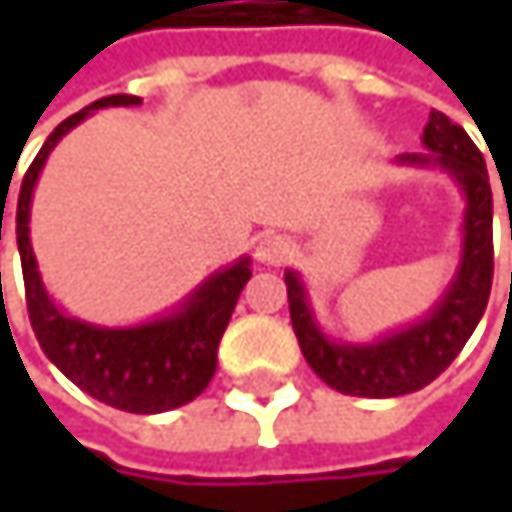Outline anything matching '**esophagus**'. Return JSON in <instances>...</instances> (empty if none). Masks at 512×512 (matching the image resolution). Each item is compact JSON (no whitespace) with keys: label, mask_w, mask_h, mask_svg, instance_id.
<instances>
[{"label":"esophagus","mask_w":512,"mask_h":512,"mask_svg":"<svg viewBox=\"0 0 512 512\" xmlns=\"http://www.w3.org/2000/svg\"><path fill=\"white\" fill-rule=\"evenodd\" d=\"M255 255L260 263L278 266V263H284L287 257L293 255V243H290V237H284V234H266V237H260Z\"/></svg>","instance_id":"34e87169"}]
</instances>
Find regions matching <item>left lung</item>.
Segmentation results:
<instances>
[{"label": "left lung", "mask_w": 512, "mask_h": 512, "mask_svg": "<svg viewBox=\"0 0 512 512\" xmlns=\"http://www.w3.org/2000/svg\"><path fill=\"white\" fill-rule=\"evenodd\" d=\"M424 154L397 156L400 165L442 168L465 198L462 249L457 272L439 302L415 323L388 332L370 344L332 341L308 302V290L296 269L284 272L293 332L311 370L341 394L353 397H400L430 385L477 329L492 290V189L486 162L468 133L448 115L430 112L424 127ZM512 237V231H510Z\"/></svg>", "instance_id": "8db88e82"}]
</instances>
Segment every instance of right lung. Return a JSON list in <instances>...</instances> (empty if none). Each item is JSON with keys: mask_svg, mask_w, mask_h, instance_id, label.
<instances>
[{"mask_svg": "<svg viewBox=\"0 0 512 512\" xmlns=\"http://www.w3.org/2000/svg\"><path fill=\"white\" fill-rule=\"evenodd\" d=\"M142 97L133 94H112L103 97L82 112L61 121L29 165L20 201H17V249L23 260V281H26V305L35 338L52 364L85 394L94 400L136 412L156 415L177 409L195 400L216 373L219 341L228 329L234 305L252 278V260L240 257L237 263L213 272L204 278L174 311L139 323V326H94L85 320L70 317L58 308L47 293L38 260L29 240V216H32V195L44 162L52 148L88 115L109 106H139ZM2 231V216H0ZM2 237V234H0Z\"/></svg>", "mask_w": 512, "mask_h": 512, "instance_id": "obj_1", "label": "right lung"}]
</instances>
